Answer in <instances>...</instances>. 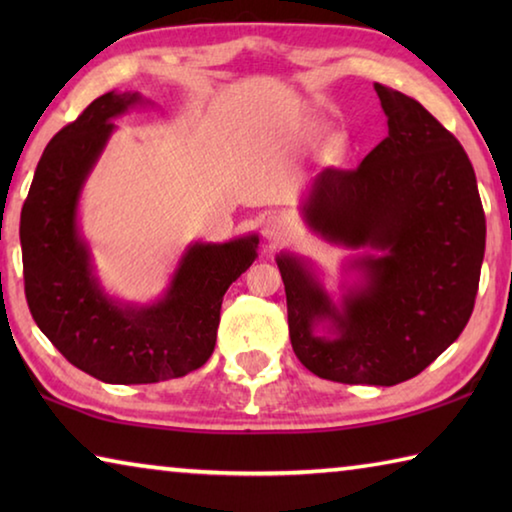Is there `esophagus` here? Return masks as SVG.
Returning <instances> with one entry per match:
<instances>
[{"mask_svg": "<svg viewBox=\"0 0 512 512\" xmlns=\"http://www.w3.org/2000/svg\"><path fill=\"white\" fill-rule=\"evenodd\" d=\"M262 235L268 241H284L291 235V221L287 219L284 214H271L266 216L264 223H262Z\"/></svg>", "mask_w": 512, "mask_h": 512, "instance_id": "34e87169", "label": "esophagus"}]
</instances>
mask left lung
Instances as JSON below:
<instances>
[{"instance_id": "obj_1", "label": "left lung", "mask_w": 512, "mask_h": 512, "mask_svg": "<svg viewBox=\"0 0 512 512\" xmlns=\"http://www.w3.org/2000/svg\"><path fill=\"white\" fill-rule=\"evenodd\" d=\"M388 137L359 167H327L302 216L332 244L368 246L361 282L336 307L305 259L282 253L289 336L314 375L395 386L452 345L472 316L485 253V214L472 162L456 137L406 94L375 83ZM330 323L332 337L315 327Z\"/></svg>"}]
</instances>
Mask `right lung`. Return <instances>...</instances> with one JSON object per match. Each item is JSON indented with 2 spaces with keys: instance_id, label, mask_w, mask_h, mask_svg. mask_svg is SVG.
I'll return each instance as SVG.
<instances>
[{
  "instance_id": "1",
  "label": "right lung",
  "mask_w": 512,
  "mask_h": 512,
  "mask_svg": "<svg viewBox=\"0 0 512 512\" xmlns=\"http://www.w3.org/2000/svg\"><path fill=\"white\" fill-rule=\"evenodd\" d=\"M140 101L137 92L103 94L51 137L20 216L33 320L72 366L106 384H155L201 368L214 352L225 291L255 262L259 244L250 235L189 246L153 305H121L101 291L76 210L115 131L112 117Z\"/></svg>"
}]
</instances>
